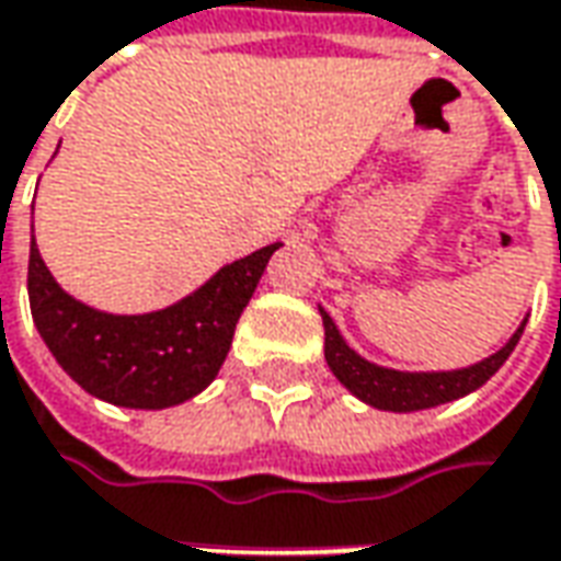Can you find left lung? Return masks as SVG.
I'll list each match as a JSON object with an SVG mask.
<instances>
[{
  "instance_id": "8db88e82",
  "label": "left lung",
  "mask_w": 561,
  "mask_h": 561,
  "mask_svg": "<svg viewBox=\"0 0 561 561\" xmlns=\"http://www.w3.org/2000/svg\"><path fill=\"white\" fill-rule=\"evenodd\" d=\"M324 318V358L333 370V377L340 379L348 392L360 398L364 404L377 408V411L411 413L438 408L447 401H457L463 394L482 389L488 379L503 367V360L513 355L518 336L528 321H522L518 330L510 336V342L497 348L494 355H488L479 364H469L460 370H432V374H411V370H392V367H379L374 360L360 358L358 352L342 340V333L333 324V318L321 308Z\"/></svg>"
}]
</instances>
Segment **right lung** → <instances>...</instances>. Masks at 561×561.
<instances>
[{
	"label": "right lung",
	"mask_w": 561,
	"mask_h": 561,
	"mask_svg": "<svg viewBox=\"0 0 561 561\" xmlns=\"http://www.w3.org/2000/svg\"><path fill=\"white\" fill-rule=\"evenodd\" d=\"M277 247L268 243L225 265L175 306L107 314L64 293L45 268L36 237H30L26 293L33 324L64 374L89 394L135 411L175 408L216 379L237 321Z\"/></svg>",
	"instance_id": "add662e5"
}]
</instances>
